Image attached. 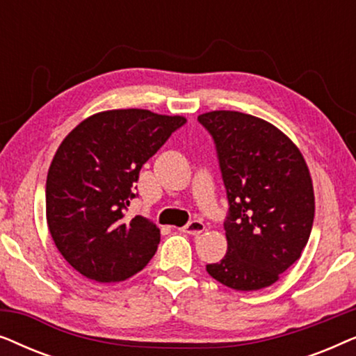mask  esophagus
<instances>
[{
  "label": "esophagus",
  "mask_w": 356,
  "mask_h": 356,
  "mask_svg": "<svg viewBox=\"0 0 356 356\" xmlns=\"http://www.w3.org/2000/svg\"><path fill=\"white\" fill-rule=\"evenodd\" d=\"M204 230H206V225H204L201 220H193L181 228L183 233H188V235H193V236L201 235Z\"/></svg>",
  "instance_id": "esophagus-1"
}]
</instances>
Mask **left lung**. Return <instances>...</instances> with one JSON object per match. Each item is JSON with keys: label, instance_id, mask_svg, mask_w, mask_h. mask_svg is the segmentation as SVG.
Here are the masks:
<instances>
[{"label": "left lung", "instance_id": "8db88e82", "mask_svg": "<svg viewBox=\"0 0 356 356\" xmlns=\"http://www.w3.org/2000/svg\"><path fill=\"white\" fill-rule=\"evenodd\" d=\"M213 138L230 204L227 254L207 264L233 290L270 286L300 259L314 220V191L300 149L257 116L216 110L197 116Z\"/></svg>", "mask_w": 356, "mask_h": 356}]
</instances>
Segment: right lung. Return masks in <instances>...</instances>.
I'll return each mask as SVG.
<instances>
[{
  "label": "right lung",
  "mask_w": 356,
  "mask_h": 356,
  "mask_svg": "<svg viewBox=\"0 0 356 356\" xmlns=\"http://www.w3.org/2000/svg\"><path fill=\"white\" fill-rule=\"evenodd\" d=\"M186 123L184 116L126 108L86 118L63 139L47 177V223L67 264L111 284L143 270L160 230L126 217L143 165Z\"/></svg>",
  "instance_id": "1"
}]
</instances>
